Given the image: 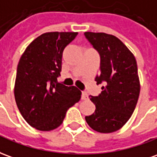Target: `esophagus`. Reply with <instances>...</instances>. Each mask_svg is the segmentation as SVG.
<instances>
[{"label": "esophagus", "instance_id": "34e87169", "mask_svg": "<svg viewBox=\"0 0 157 157\" xmlns=\"http://www.w3.org/2000/svg\"><path fill=\"white\" fill-rule=\"evenodd\" d=\"M88 94L86 92H82V96H81V99L82 100H87L88 99Z\"/></svg>", "mask_w": 157, "mask_h": 157}]
</instances>
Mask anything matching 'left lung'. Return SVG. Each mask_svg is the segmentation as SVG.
I'll return each mask as SVG.
<instances>
[{"mask_svg": "<svg viewBox=\"0 0 157 157\" xmlns=\"http://www.w3.org/2000/svg\"><path fill=\"white\" fill-rule=\"evenodd\" d=\"M86 39L100 55L97 85L104 83L97 97L90 96L95 112L85 116L93 130L109 133L128 121L138 102L140 84L134 56L116 36L103 32H85Z\"/></svg>", "mask_w": 157, "mask_h": 157, "instance_id": "1", "label": "left lung"}]
</instances>
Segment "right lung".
Listing matches in <instances>:
<instances>
[{
  "mask_svg": "<svg viewBox=\"0 0 157 157\" xmlns=\"http://www.w3.org/2000/svg\"><path fill=\"white\" fill-rule=\"evenodd\" d=\"M78 32L44 33L26 48L17 67L14 97L26 122L39 131H51L63 122L66 113L80 100L75 86L57 82L64 48Z\"/></svg>",
  "mask_w": 157,
  "mask_h": 157,
  "instance_id": "obj_1",
  "label": "right lung"
}]
</instances>
